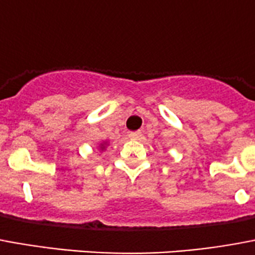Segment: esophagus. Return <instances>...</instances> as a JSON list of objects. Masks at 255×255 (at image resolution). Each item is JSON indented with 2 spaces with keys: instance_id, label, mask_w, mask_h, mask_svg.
Segmentation results:
<instances>
[{
  "instance_id": "obj_1",
  "label": "esophagus",
  "mask_w": 255,
  "mask_h": 255,
  "mask_svg": "<svg viewBox=\"0 0 255 255\" xmlns=\"http://www.w3.org/2000/svg\"><path fill=\"white\" fill-rule=\"evenodd\" d=\"M129 139H132V140H139V139H142V132L140 131H135V132H129Z\"/></svg>"
}]
</instances>
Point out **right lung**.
Wrapping results in <instances>:
<instances>
[{"instance_id": "right-lung-1", "label": "right lung", "mask_w": 255, "mask_h": 255, "mask_svg": "<svg viewBox=\"0 0 255 255\" xmlns=\"http://www.w3.org/2000/svg\"><path fill=\"white\" fill-rule=\"evenodd\" d=\"M109 146V142L108 140H103V142L101 143H99V150H100V152H103V151H105V150H107V147Z\"/></svg>"}]
</instances>
